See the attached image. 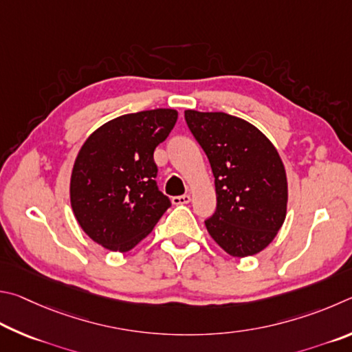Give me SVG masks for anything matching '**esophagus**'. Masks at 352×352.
<instances>
[{
  "label": "esophagus",
  "instance_id": "esophagus-1",
  "mask_svg": "<svg viewBox=\"0 0 352 352\" xmlns=\"http://www.w3.org/2000/svg\"><path fill=\"white\" fill-rule=\"evenodd\" d=\"M171 201L175 206H184V204H188V202L192 201V198H190V195H182V196H175Z\"/></svg>",
  "mask_w": 352,
  "mask_h": 352
}]
</instances>
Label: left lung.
I'll list each match as a JSON object with an SVG mask.
<instances>
[{
    "label": "left lung",
    "instance_id": "obj_1",
    "mask_svg": "<svg viewBox=\"0 0 352 352\" xmlns=\"http://www.w3.org/2000/svg\"><path fill=\"white\" fill-rule=\"evenodd\" d=\"M186 122L214 176L217 212L206 219L210 236L232 256L266 249L286 218L287 181L278 151L235 116L187 109Z\"/></svg>",
    "mask_w": 352,
    "mask_h": 352
}]
</instances>
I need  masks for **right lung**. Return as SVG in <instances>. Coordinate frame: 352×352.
I'll use <instances>...</instances> for the list:
<instances>
[{
    "label": "right lung",
    "instance_id": "right-lung-1",
    "mask_svg": "<svg viewBox=\"0 0 352 352\" xmlns=\"http://www.w3.org/2000/svg\"><path fill=\"white\" fill-rule=\"evenodd\" d=\"M175 109H150L109 120L80 148L71 206L86 235L104 249L128 252L171 206L156 182L154 150L171 133Z\"/></svg>",
    "mask_w": 352,
    "mask_h": 352
}]
</instances>
